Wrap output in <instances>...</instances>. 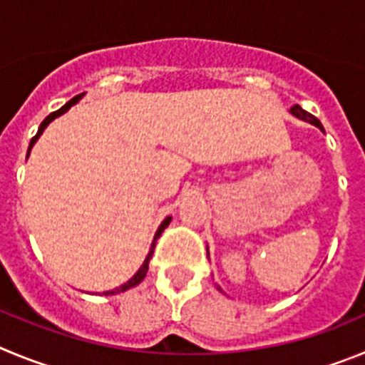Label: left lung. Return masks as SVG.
<instances>
[{
	"mask_svg": "<svg viewBox=\"0 0 365 365\" xmlns=\"http://www.w3.org/2000/svg\"><path fill=\"white\" fill-rule=\"evenodd\" d=\"M291 114H293V116H297V118H300V120H304V121H309L311 125H314V127H318V129H320V130H324V127H322L320 120H317V118H314L313 114H309V113H307V110L302 109L300 105H294V107H291ZM207 256H209V252H207Z\"/></svg>",
	"mask_w": 365,
	"mask_h": 365,
	"instance_id": "1",
	"label": "left lung"
}]
</instances>
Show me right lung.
Returning a JSON list of instances; mask_svg holds the SVG:
<instances>
[{"label":"right lung","instance_id":"1","mask_svg":"<svg viewBox=\"0 0 365 365\" xmlns=\"http://www.w3.org/2000/svg\"><path fill=\"white\" fill-rule=\"evenodd\" d=\"M81 96H83V94H80V96H74V98H72L71 101H67V103H65L63 107H61V109H58V110H56V113L48 114V116L45 118L43 121H41V125H39V129H38V134H36V136L32 138V140H31V145H29V150H27V158H29V154H31V149H32V147H34V143L38 142V138L41 136V134H43L45 127H47L48 123H51V121L54 120V118H58V116H61V114H63V113H67V110L71 109L72 105L78 103V101L81 100ZM169 223H170V216H167V218L163 220V222H162V225H160V227H158V231H156V235H154V240H153V245H150L149 255H147V258H145V262H143V264H142V267L138 269L136 274H134V277L130 278L129 282H125V284H123V285H120V287L113 289V291H105V293H103L105 297H109V294L123 293V291H127V289L134 287V285H138V284H140V282L143 280V278H145L147 271H149V262H150V258H153V251H154V245H156V240H158V238H160V235H162V232L165 231V227H167V225H169Z\"/></svg>","mask_w":365,"mask_h":365}]
</instances>
